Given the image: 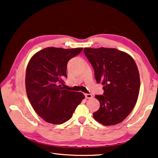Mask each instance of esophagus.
<instances>
[{
    "mask_svg": "<svg viewBox=\"0 0 158 158\" xmlns=\"http://www.w3.org/2000/svg\"><path fill=\"white\" fill-rule=\"evenodd\" d=\"M85 97L86 99H91L93 98V95L91 94H85Z\"/></svg>",
    "mask_w": 158,
    "mask_h": 158,
    "instance_id": "esophagus-1",
    "label": "esophagus"
}]
</instances>
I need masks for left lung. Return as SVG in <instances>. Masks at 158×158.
Instances as JSON below:
<instances>
[{"mask_svg":"<svg viewBox=\"0 0 158 158\" xmlns=\"http://www.w3.org/2000/svg\"><path fill=\"white\" fill-rule=\"evenodd\" d=\"M84 52L94 69L96 81L104 85L103 95L95 96L100 106L93 118L104 125L120 123L132 111L139 93L135 60L114 48H84Z\"/></svg>","mask_w":158,"mask_h":158,"instance_id":"8db88e82","label":"left lung"}]
</instances>
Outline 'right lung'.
Wrapping results in <instances>:
<instances>
[{
    "mask_svg": "<svg viewBox=\"0 0 158 158\" xmlns=\"http://www.w3.org/2000/svg\"><path fill=\"white\" fill-rule=\"evenodd\" d=\"M83 48L47 47L34 54L26 73V90L29 101L39 116L47 123L62 124L70 119L85 98L81 92L63 89L67 64Z\"/></svg>",
    "mask_w": 158,
    "mask_h": 158,
    "instance_id": "1",
    "label": "right lung"
}]
</instances>
